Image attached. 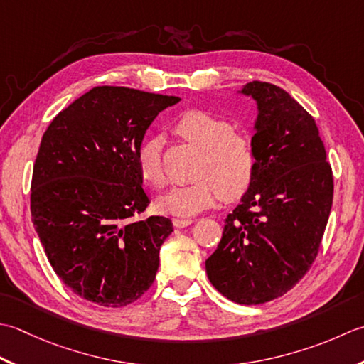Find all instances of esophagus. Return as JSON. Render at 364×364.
Returning <instances> with one entry per match:
<instances>
[{"label": "esophagus", "mask_w": 364, "mask_h": 364, "mask_svg": "<svg viewBox=\"0 0 364 364\" xmlns=\"http://www.w3.org/2000/svg\"><path fill=\"white\" fill-rule=\"evenodd\" d=\"M193 221H195L193 218H174V220H173V225H174L176 228H185V226L191 225Z\"/></svg>", "instance_id": "obj_1"}]
</instances>
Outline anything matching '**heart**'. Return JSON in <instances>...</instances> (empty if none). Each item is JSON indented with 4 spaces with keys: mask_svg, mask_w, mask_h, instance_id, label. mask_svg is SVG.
<instances>
[{
    "mask_svg": "<svg viewBox=\"0 0 364 364\" xmlns=\"http://www.w3.org/2000/svg\"><path fill=\"white\" fill-rule=\"evenodd\" d=\"M176 132L203 151L196 177L188 185H179L159 199L161 212L176 217H191L215 203L221 196L235 201L250 188L256 173V154L251 141L232 133V125L207 111L191 109L176 124ZM160 141L146 139L136 152L141 177L155 187L165 183Z\"/></svg>",
    "mask_w": 364,
    "mask_h": 364,
    "instance_id": "b5f03b06",
    "label": "heart"
}]
</instances>
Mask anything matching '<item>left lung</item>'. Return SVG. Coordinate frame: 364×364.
<instances>
[{
	"label": "left lung",
	"mask_w": 364,
	"mask_h": 364,
	"mask_svg": "<svg viewBox=\"0 0 364 364\" xmlns=\"http://www.w3.org/2000/svg\"><path fill=\"white\" fill-rule=\"evenodd\" d=\"M256 103V173L205 261L217 291L240 305L278 299L317 256L333 203V176L316 121L284 89H237Z\"/></svg>",
	"instance_id": "obj_1"
}]
</instances>
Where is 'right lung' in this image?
<instances>
[{"label": "right lung", "instance_id": "1", "mask_svg": "<svg viewBox=\"0 0 364 364\" xmlns=\"http://www.w3.org/2000/svg\"><path fill=\"white\" fill-rule=\"evenodd\" d=\"M179 100L97 86L43 133L33 169V223L56 275L87 301L127 306L154 283L173 223L133 220L151 203L136 152L155 117Z\"/></svg>", "mask_w": 364, "mask_h": 364}]
</instances>
